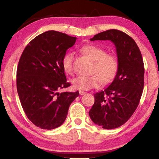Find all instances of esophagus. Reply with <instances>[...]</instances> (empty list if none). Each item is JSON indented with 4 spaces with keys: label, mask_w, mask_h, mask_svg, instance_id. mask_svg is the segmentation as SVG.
Returning a JSON list of instances; mask_svg holds the SVG:
<instances>
[{
    "label": "esophagus",
    "mask_w": 159,
    "mask_h": 159,
    "mask_svg": "<svg viewBox=\"0 0 159 159\" xmlns=\"http://www.w3.org/2000/svg\"><path fill=\"white\" fill-rule=\"evenodd\" d=\"M85 93L84 92V91H81V90H80L79 91V94H80V95H84Z\"/></svg>",
    "instance_id": "34e87169"
}]
</instances>
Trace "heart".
Listing matches in <instances>:
<instances>
[{
	"mask_svg": "<svg viewBox=\"0 0 159 159\" xmlns=\"http://www.w3.org/2000/svg\"><path fill=\"white\" fill-rule=\"evenodd\" d=\"M86 57L94 61L92 70L93 76H79L72 80L76 89L88 90L98 88L101 84L111 83L116 76L118 71V60L114 54H107V51L95 45H85L80 49ZM74 53L66 52L61 60L64 71L68 74L74 73Z\"/></svg>",
	"mask_w": 159,
	"mask_h": 159,
	"instance_id": "heart-1",
	"label": "heart"
}]
</instances>
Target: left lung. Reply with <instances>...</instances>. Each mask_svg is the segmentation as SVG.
I'll use <instances>...</instances> for the list:
<instances>
[{
    "label": "left lung",
    "mask_w": 159,
    "mask_h": 159,
    "mask_svg": "<svg viewBox=\"0 0 159 159\" xmlns=\"http://www.w3.org/2000/svg\"><path fill=\"white\" fill-rule=\"evenodd\" d=\"M111 41L116 48L118 71L108 88L95 93L89 111L91 120L104 129L117 128L131 117L138 107L144 88V67L138 45L117 29L94 36L90 41Z\"/></svg>",
    "instance_id": "8db88e82"
}]
</instances>
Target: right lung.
<instances>
[{
	"mask_svg": "<svg viewBox=\"0 0 159 159\" xmlns=\"http://www.w3.org/2000/svg\"><path fill=\"white\" fill-rule=\"evenodd\" d=\"M76 38L48 31L29 42L17 69V89L26 116L37 127L52 130L65 120L79 91L59 93L71 85L61 65L66 50Z\"/></svg>",
	"mask_w": 159,
	"mask_h": 159,
	"instance_id": "add662e5",
	"label": "right lung"
}]
</instances>
